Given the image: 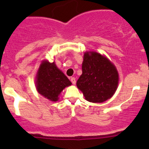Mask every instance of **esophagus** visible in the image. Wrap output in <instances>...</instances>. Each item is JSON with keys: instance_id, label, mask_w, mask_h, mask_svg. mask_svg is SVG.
Wrapping results in <instances>:
<instances>
[{"instance_id": "1", "label": "esophagus", "mask_w": 149, "mask_h": 149, "mask_svg": "<svg viewBox=\"0 0 149 149\" xmlns=\"http://www.w3.org/2000/svg\"><path fill=\"white\" fill-rule=\"evenodd\" d=\"M70 81L72 82V84H76V79H75L74 77H73V78H71V79H70Z\"/></svg>"}]
</instances>
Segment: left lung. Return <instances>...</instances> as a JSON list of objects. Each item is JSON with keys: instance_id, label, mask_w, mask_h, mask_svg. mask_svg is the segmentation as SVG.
Returning a JSON list of instances; mask_svg holds the SVG:
<instances>
[{"instance_id": "8db88e82", "label": "left lung", "mask_w": 149, "mask_h": 149, "mask_svg": "<svg viewBox=\"0 0 149 149\" xmlns=\"http://www.w3.org/2000/svg\"><path fill=\"white\" fill-rule=\"evenodd\" d=\"M76 85L87 101L103 102L115 94L118 85V73L107 58L95 52H86L82 74Z\"/></svg>"}]
</instances>
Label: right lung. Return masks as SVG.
Masks as SVG:
<instances>
[{
    "instance_id": "1",
    "label": "right lung",
    "mask_w": 149,
    "mask_h": 149,
    "mask_svg": "<svg viewBox=\"0 0 149 149\" xmlns=\"http://www.w3.org/2000/svg\"><path fill=\"white\" fill-rule=\"evenodd\" d=\"M37 89L41 95L50 101H58V95L71 82L55 63L43 62L37 75Z\"/></svg>"
}]
</instances>
